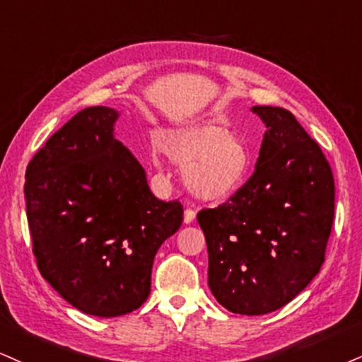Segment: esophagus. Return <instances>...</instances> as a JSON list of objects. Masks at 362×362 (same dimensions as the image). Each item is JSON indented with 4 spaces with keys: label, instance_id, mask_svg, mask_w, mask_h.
<instances>
[{
    "label": "esophagus",
    "instance_id": "esophagus-1",
    "mask_svg": "<svg viewBox=\"0 0 362 362\" xmlns=\"http://www.w3.org/2000/svg\"><path fill=\"white\" fill-rule=\"evenodd\" d=\"M196 220V213L193 211V209H185V223L186 225H191Z\"/></svg>",
    "mask_w": 362,
    "mask_h": 362
}]
</instances>
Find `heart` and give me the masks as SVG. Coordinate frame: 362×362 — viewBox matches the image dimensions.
Segmentation results:
<instances>
[{"label":"heart","mask_w":362,"mask_h":362,"mask_svg":"<svg viewBox=\"0 0 362 362\" xmlns=\"http://www.w3.org/2000/svg\"><path fill=\"white\" fill-rule=\"evenodd\" d=\"M158 146L176 166L185 169L186 188L204 203H221L247 182L252 154L228 127L202 122L159 134ZM154 164L159 166L158 156Z\"/></svg>","instance_id":"obj_1"}]
</instances>
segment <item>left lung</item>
<instances>
[{
  "instance_id": "8db88e82",
  "label": "left lung",
  "mask_w": 362,
  "mask_h": 362,
  "mask_svg": "<svg viewBox=\"0 0 362 362\" xmlns=\"http://www.w3.org/2000/svg\"><path fill=\"white\" fill-rule=\"evenodd\" d=\"M267 131L255 173L226 203L202 209L208 285L233 314L274 312L324 263L334 221V177L317 142L292 112L255 105Z\"/></svg>"
}]
</instances>
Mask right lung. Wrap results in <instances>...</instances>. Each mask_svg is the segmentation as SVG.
Segmentation results:
<instances>
[{"instance_id": "1", "label": "right lung", "mask_w": 362, "mask_h": 362, "mask_svg": "<svg viewBox=\"0 0 362 362\" xmlns=\"http://www.w3.org/2000/svg\"><path fill=\"white\" fill-rule=\"evenodd\" d=\"M119 112L87 107L26 168L25 198L43 279L75 309L117 317L139 309L164 240L182 223L180 202H160L146 171L115 139Z\"/></svg>"}]
</instances>
